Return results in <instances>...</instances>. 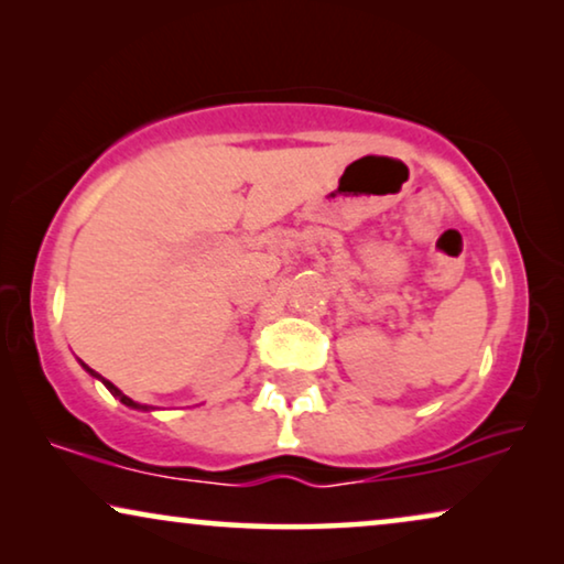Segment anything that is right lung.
<instances>
[{"instance_id": "obj_1", "label": "right lung", "mask_w": 564, "mask_h": 564, "mask_svg": "<svg viewBox=\"0 0 564 564\" xmlns=\"http://www.w3.org/2000/svg\"><path fill=\"white\" fill-rule=\"evenodd\" d=\"M84 369H87V372H89V375H95V372H91V369H89V367H84ZM102 382L107 384V390H110L115 398H120V403H126L128 408H141V411H145V405H138V403H133V400H130L128 395H122V392H120L118 388H115V384H112V382H107V380H102Z\"/></svg>"}]
</instances>
